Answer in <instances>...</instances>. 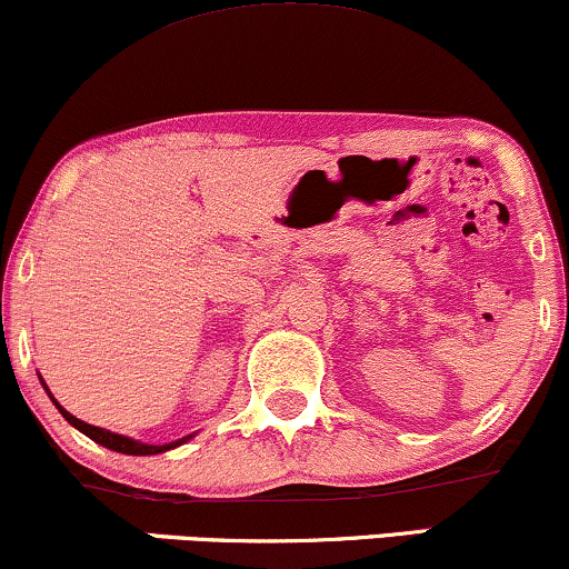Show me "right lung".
Masks as SVG:
<instances>
[{
	"instance_id": "right-lung-1",
	"label": "right lung",
	"mask_w": 569,
	"mask_h": 569,
	"mask_svg": "<svg viewBox=\"0 0 569 569\" xmlns=\"http://www.w3.org/2000/svg\"><path fill=\"white\" fill-rule=\"evenodd\" d=\"M39 380H41V377H39ZM41 385H44L47 396L52 398L54 409H58V411L62 413V417H66V422H68V425H73L76 430L87 435V438L94 440V443H100V446H104V448H110V451L129 453V456H156V453H166V451H171V448H177V446H184L187 440H192V438H194V435H187V438H179V440H171V443L156 446V443H142V440H134V438H126V435H118V432L102 430V427L87 425V422H81V419H76L73 413L66 411L58 401H54V396H52V392H49V388H47V382H44V380H41Z\"/></svg>"
}]
</instances>
